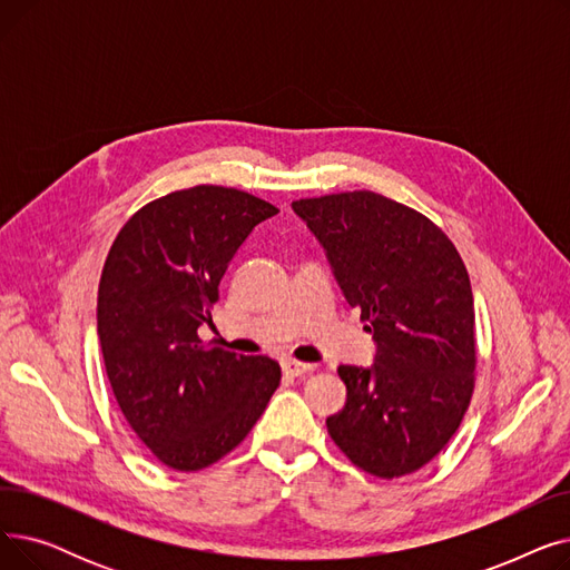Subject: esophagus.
<instances>
[{
  "mask_svg": "<svg viewBox=\"0 0 570 570\" xmlns=\"http://www.w3.org/2000/svg\"><path fill=\"white\" fill-rule=\"evenodd\" d=\"M279 363H282L284 374H288V376H303L312 370L309 363H301V361H295V357H282Z\"/></svg>",
  "mask_w": 570,
  "mask_h": 570,
  "instance_id": "obj_1",
  "label": "esophagus"
}]
</instances>
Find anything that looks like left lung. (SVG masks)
Listing matches in <instances>:
<instances>
[{"label":"left lung","mask_w":570,"mask_h":570,"mask_svg":"<svg viewBox=\"0 0 570 570\" xmlns=\"http://www.w3.org/2000/svg\"><path fill=\"white\" fill-rule=\"evenodd\" d=\"M325 249L376 353L340 365L342 411L327 434L363 471L400 478L425 466L458 432L473 393V293L448 235L415 209L374 191L291 203Z\"/></svg>","instance_id":"1"}]
</instances>
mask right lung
<instances>
[{"label": "right lung", "mask_w": 570, "mask_h": 570, "mask_svg": "<svg viewBox=\"0 0 570 570\" xmlns=\"http://www.w3.org/2000/svg\"><path fill=\"white\" fill-rule=\"evenodd\" d=\"M279 209L198 185L140 207L108 252L97 303L104 365L127 423L175 471H198L243 441L282 381L267 355L198 337L249 233Z\"/></svg>", "instance_id": "add662e5"}]
</instances>
